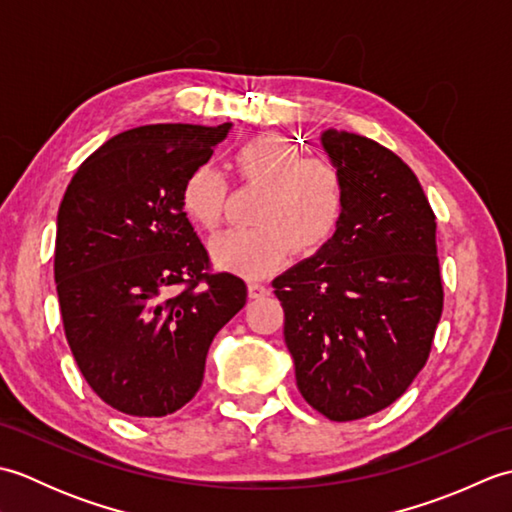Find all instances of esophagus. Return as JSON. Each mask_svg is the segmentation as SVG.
Listing matches in <instances>:
<instances>
[{
	"label": "esophagus",
	"instance_id": "obj_1",
	"mask_svg": "<svg viewBox=\"0 0 512 512\" xmlns=\"http://www.w3.org/2000/svg\"><path fill=\"white\" fill-rule=\"evenodd\" d=\"M248 295L250 299H264L266 295H270V288L262 281H248Z\"/></svg>",
	"mask_w": 512,
	"mask_h": 512
}]
</instances>
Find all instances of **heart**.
Listing matches in <instances>:
<instances>
[{
	"label": "heart",
	"mask_w": 512,
	"mask_h": 512,
	"mask_svg": "<svg viewBox=\"0 0 512 512\" xmlns=\"http://www.w3.org/2000/svg\"><path fill=\"white\" fill-rule=\"evenodd\" d=\"M246 184L266 187L255 228H231L211 239L213 262L237 275L262 277L286 264L299 246L317 253L339 231L347 206L343 169L323 156L306 158L284 134L248 138L233 154ZM228 187L213 165L189 171L180 189L182 211L193 224L211 231L222 222Z\"/></svg>",
	"instance_id": "obj_1"
}]
</instances>
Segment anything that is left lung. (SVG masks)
Returning a JSON list of instances; mask_svg holds the SVG:
<instances>
[{
	"label": "left lung",
	"mask_w": 512,
	"mask_h": 512,
	"mask_svg": "<svg viewBox=\"0 0 512 512\" xmlns=\"http://www.w3.org/2000/svg\"><path fill=\"white\" fill-rule=\"evenodd\" d=\"M345 173L339 231L273 281L301 396L334 422L372 416L405 394L431 352L444 288L436 213L420 182L376 140L321 136Z\"/></svg>",
	"instance_id": "left-lung-1"
}]
</instances>
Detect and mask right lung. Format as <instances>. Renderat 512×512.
<instances>
[{
  "instance_id": "add662e5",
  "label": "right lung",
  "mask_w": 512,
  "mask_h": 512,
  "mask_svg": "<svg viewBox=\"0 0 512 512\" xmlns=\"http://www.w3.org/2000/svg\"><path fill=\"white\" fill-rule=\"evenodd\" d=\"M231 129L143 125L76 169L59 206L54 281L65 339L112 409L160 418L198 394L211 341L246 306L215 273L180 189Z\"/></svg>"
}]
</instances>
